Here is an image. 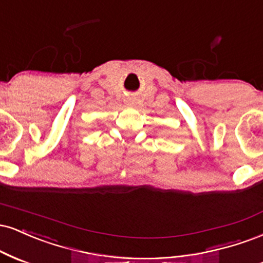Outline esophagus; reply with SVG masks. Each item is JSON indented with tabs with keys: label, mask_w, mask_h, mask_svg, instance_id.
<instances>
[{
	"label": "esophagus",
	"mask_w": 263,
	"mask_h": 263,
	"mask_svg": "<svg viewBox=\"0 0 263 263\" xmlns=\"http://www.w3.org/2000/svg\"><path fill=\"white\" fill-rule=\"evenodd\" d=\"M128 103H129V101H128ZM129 104H131V103H129Z\"/></svg>",
	"instance_id": "1"
}]
</instances>
